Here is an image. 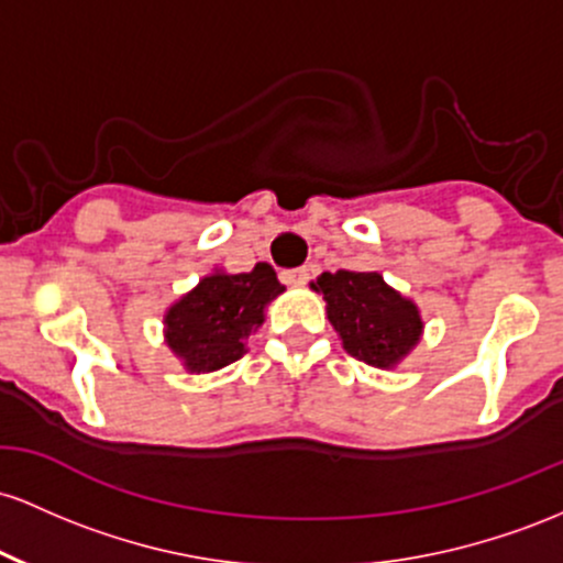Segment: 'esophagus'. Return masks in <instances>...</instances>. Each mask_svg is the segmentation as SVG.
<instances>
[{"label":"esophagus","mask_w":563,"mask_h":563,"mask_svg":"<svg viewBox=\"0 0 563 563\" xmlns=\"http://www.w3.org/2000/svg\"><path fill=\"white\" fill-rule=\"evenodd\" d=\"M308 279H311V271L308 268H295V271H284L282 282L289 284V287H302Z\"/></svg>","instance_id":"esophagus-1"}]
</instances>
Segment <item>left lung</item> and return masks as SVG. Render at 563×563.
Returning a JSON list of instances; mask_svg holds the SVG:
<instances>
[{
	"label": "left lung",
	"mask_w": 563,
	"mask_h": 563,
	"mask_svg": "<svg viewBox=\"0 0 563 563\" xmlns=\"http://www.w3.org/2000/svg\"><path fill=\"white\" fill-rule=\"evenodd\" d=\"M311 287L327 302V319L343 349L377 369H396L422 340L418 302L404 298L377 271H324Z\"/></svg>",
	"instance_id": "1"
}]
</instances>
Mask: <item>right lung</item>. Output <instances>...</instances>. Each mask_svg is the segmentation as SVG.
Masks as SVG:
<instances>
[{"label":"right lung","instance_id":"1","mask_svg":"<svg viewBox=\"0 0 563 563\" xmlns=\"http://www.w3.org/2000/svg\"><path fill=\"white\" fill-rule=\"evenodd\" d=\"M284 287L268 263L247 274L214 268L164 311V343L191 375H207L247 353L250 334L261 330L265 308Z\"/></svg>","mask_w":563,"mask_h":563}]
</instances>
